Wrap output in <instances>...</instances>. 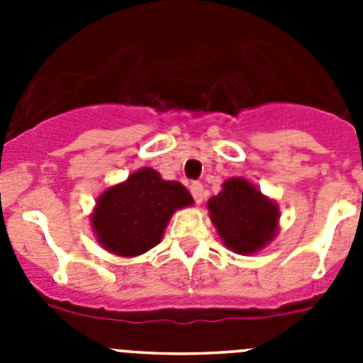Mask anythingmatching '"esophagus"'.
<instances>
[{
  "label": "esophagus",
  "instance_id": "34e87169",
  "mask_svg": "<svg viewBox=\"0 0 363 363\" xmlns=\"http://www.w3.org/2000/svg\"><path fill=\"white\" fill-rule=\"evenodd\" d=\"M191 194H192V198H194V201H196V203H201V201H203V198H205L203 185H201L200 182H194V184H191Z\"/></svg>",
  "mask_w": 363,
  "mask_h": 363
}]
</instances>
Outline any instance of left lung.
<instances>
[{"label":"left lung","mask_w":363,"mask_h":363,"mask_svg":"<svg viewBox=\"0 0 363 363\" xmlns=\"http://www.w3.org/2000/svg\"><path fill=\"white\" fill-rule=\"evenodd\" d=\"M221 242L238 255L262 251L278 230V205L245 178L223 182L221 192L207 203Z\"/></svg>","instance_id":"1"}]
</instances>
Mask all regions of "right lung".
Here are the masks:
<instances>
[{
	"instance_id": "right-lung-1",
	"label": "right lung",
	"mask_w": 363,
	"mask_h": 363,
	"mask_svg": "<svg viewBox=\"0 0 363 363\" xmlns=\"http://www.w3.org/2000/svg\"><path fill=\"white\" fill-rule=\"evenodd\" d=\"M192 203L191 192L179 182L143 167L98 198L92 230L105 251L133 258L158 245L174 211Z\"/></svg>"
}]
</instances>
